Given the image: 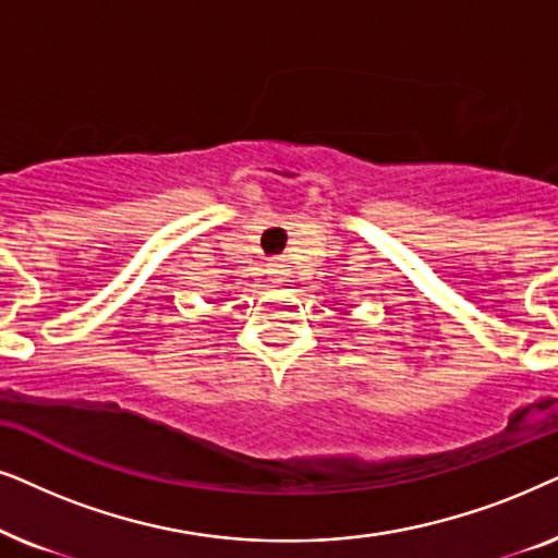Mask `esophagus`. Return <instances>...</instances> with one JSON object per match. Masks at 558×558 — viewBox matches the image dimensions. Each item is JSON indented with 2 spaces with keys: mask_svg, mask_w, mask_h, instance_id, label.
<instances>
[{
  "mask_svg": "<svg viewBox=\"0 0 558 558\" xmlns=\"http://www.w3.org/2000/svg\"><path fill=\"white\" fill-rule=\"evenodd\" d=\"M267 275H270V280L275 286L286 283V265L283 263H270V267H267Z\"/></svg>",
  "mask_w": 558,
  "mask_h": 558,
  "instance_id": "1",
  "label": "esophagus"
}]
</instances>
